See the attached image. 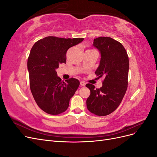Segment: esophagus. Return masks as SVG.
<instances>
[{
  "instance_id": "1",
  "label": "esophagus",
  "mask_w": 157,
  "mask_h": 157,
  "mask_svg": "<svg viewBox=\"0 0 157 157\" xmlns=\"http://www.w3.org/2000/svg\"><path fill=\"white\" fill-rule=\"evenodd\" d=\"M80 84V86H85V85H86V83H85L84 81H81Z\"/></svg>"
}]
</instances>
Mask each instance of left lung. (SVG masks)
Wrapping results in <instances>:
<instances>
[{"instance_id":"left-lung-1","label":"left lung","mask_w":157,"mask_h":157,"mask_svg":"<svg viewBox=\"0 0 157 157\" xmlns=\"http://www.w3.org/2000/svg\"><path fill=\"white\" fill-rule=\"evenodd\" d=\"M93 46L101 54L98 78L104 77L100 88L87 84L90 95L86 100L88 110L98 116H106L116 110L124 98L128 87L129 59L121 43L111 37L94 39Z\"/></svg>"}]
</instances>
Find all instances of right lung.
Listing matches in <instances>:
<instances>
[{"instance_id":"obj_1","label":"right lung","mask_w":157,"mask_h":157,"mask_svg":"<svg viewBox=\"0 0 157 157\" xmlns=\"http://www.w3.org/2000/svg\"><path fill=\"white\" fill-rule=\"evenodd\" d=\"M83 40L47 36L32 47L27 60L30 88L38 106L46 113L56 115L65 111L78 89V80L71 78L64 82L56 69L66 63L67 50Z\"/></svg>"}]
</instances>
